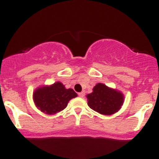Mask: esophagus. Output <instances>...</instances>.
I'll use <instances>...</instances> for the list:
<instances>
[{"mask_svg":"<svg viewBox=\"0 0 159 159\" xmlns=\"http://www.w3.org/2000/svg\"><path fill=\"white\" fill-rule=\"evenodd\" d=\"M84 95H85V93L84 92H81V93H78V96H79V97H81V98H83L84 96Z\"/></svg>","mask_w":159,"mask_h":159,"instance_id":"1","label":"esophagus"}]
</instances>
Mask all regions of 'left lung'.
<instances>
[{
    "instance_id": "8db88e82",
    "label": "left lung",
    "mask_w": 159,
    "mask_h": 159,
    "mask_svg": "<svg viewBox=\"0 0 159 159\" xmlns=\"http://www.w3.org/2000/svg\"><path fill=\"white\" fill-rule=\"evenodd\" d=\"M87 98L89 107L104 115L114 114L123 103V95L121 93L108 88L103 84H97Z\"/></svg>"
}]
</instances>
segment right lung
<instances>
[{
    "label": "right lung",
    "mask_w": 159,
    "mask_h": 159,
    "mask_svg": "<svg viewBox=\"0 0 159 159\" xmlns=\"http://www.w3.org/2000/svg\"><path fill=\"white\" fill-rule=\"evenodd\" d=\"M76 96L77 93L72 89H66L63 84L57 82L50 87L36 89L34 93V100L43 112L54 114L63 110L69 100Z\"/></svg>",
    "instance_id": "right-lung-1"
}]
</instances>
